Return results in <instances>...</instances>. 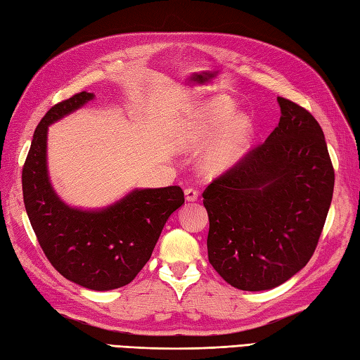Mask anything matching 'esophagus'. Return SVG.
<instances>
[{
  "mask_svg": "<svg viewBox=\"0 0 360 360\" xmlns=\"http://www.w3.org/2000/svg\"><path fill=\"white\" fill-rule=\"evenodd\" d=\"M184 193H186V200L190 201V202L196 201L198 196H200V192H198V190L193 188V187H187V188L184 190Z\"/></svg>",
  "mask_w": 360,
  "mask_h": 360,
  "instance_id": "esophagus-1",
  "label": "esophagus"
}]
</instances>
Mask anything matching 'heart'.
I'll use <instances>...</instances> for the list:
<instances>
[{"mask_svg": "<svg viewBox=\"0 0 360 360\" xmlns=\"http://www.w3.org/2000/svg\"><path fill=\"white\" fill-rule=\"evenodd\" d=\"M231 112V106L218 103L212 110H201L195 112L188 120L186 141L187 147L198 148L207 142L215 133L219 122ZM252 134V125L246 117H240L227 129V133L215 143L207 156V167L210 170H221L233 164L244 150H246Z\"/></svg>", "mask_w": 360, "mask_h": 360, "instance_id": "heart-1", "label": "heart"}]
</instances>
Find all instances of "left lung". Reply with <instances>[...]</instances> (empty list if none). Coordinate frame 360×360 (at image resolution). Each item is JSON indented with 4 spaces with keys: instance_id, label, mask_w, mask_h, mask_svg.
Wrapping results in <instances>:
<instances>
[{
    "instance_id": "obj_1",
    "label": "left lung",
    "mask_w": 360,
    "mask_h": 360,
    "mask_svg": "<svg viewBox=\"0 0 360 360\" xmlns=\"http://www.w3.org/2000/svg\"><path fill=\"white\" fill-rule=\"evenodd\" d=\"M277 101L278 127L202 193L209 262L243 290L272 289L307 266L333 200L322 127L303 106Z\"/></svg>"
}]
</instances>
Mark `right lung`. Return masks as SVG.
Returning <instances> with one entry per match:
<instances>
[{
  "mask_svg": "<svg viewBox=\"0 0 360 360\" xmlns=\"http://www.w3.org/2000/svg\"><path fill=\"white\" fill-rule=\"evenodd\" d=\"M74 94L44 114L22 165V198L46 258L65 278L93 290L128 285L151 257L168 217L184 204L178 186L141 188L103 210L66 205L53 192L46 170L48 125L91 101Z\"/></svg>",
  "mask_w": 360,
  "mask_h": 360,
  "instance_id": "obj_1",
  "label": "right lung"
}]
</instances>
